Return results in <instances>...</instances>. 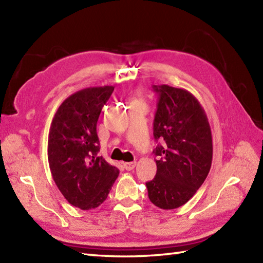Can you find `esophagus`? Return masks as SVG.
Segmentation results:
<instances>
[{
    "instance_id": "34e87169",
    "label": "esophagus",
    "mask_w": 263,
    "mask_h": 263,
    "mask_svg": "<svg viewBox=\"0 0 263 263\" xmlns=\"http://www.w3.org/2000/svg\"><path fill=\"white\" fill-rule=\"evenodd\" d=\"M136 165H137L136 161H130V163H124V164H123V166H124V168L126 171H132L136 167Z\"/></svg>"
}]
</instances>
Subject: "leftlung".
<instances>
[{
    "instance_id": "1",
    "label": "left lung",
    "mask_w": 263,
    "mask_h": 263,
    "mask_svg": "<svg viewBox=\"0 0 263 263\" xmlns=\"http://www.w3.org/2000/svg\"><path fill=\"white\" fill-rule=\"evenodd\" d=\"M158 106L154 137L157 173L147 182L148 197L160 209L185 204L202 185L211 167L212 136L205 111L193 95L168 85L154 86Z\"/></svg>"
}]
</instances>
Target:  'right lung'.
<instances>
[{
  "mask_svg": "<svg viewBox=\"0 0 263 263\" xmlns=\"http://www.w3.org/2000/svg\"><path fill=\"white\" fill-rule=\"evenodd\" d=\"M113 90V86L89 87L72 93L60 105L49 128L53 180L68 202L82 210L102 204L120 173L97 155V121Z\"/></svg>",
  "mask_w": 263,
  "mask_h": 263,
  "instance_id": "add662e5",
  "label": "right lung"
}]
</instances>
